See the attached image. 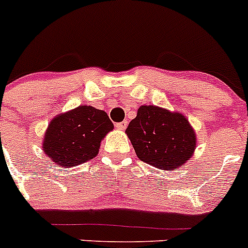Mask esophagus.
<instances>
[{"instance_id":"34e87169","label":"esophagus","mask_w":248,"mask_h":248,"mask_svg":"<svg viewBox=\"0 0 248 248\" xmlns=\"http://www.w3.org/2000/svg\"><path fill=\"white\" fill-rule=\"evenodd\" d=\"M127 124H128V122H127V121H122V122H117V124H115V126H116V128L122 129V131H124V129L127 127Z\"/></svg>"}]
</instances>
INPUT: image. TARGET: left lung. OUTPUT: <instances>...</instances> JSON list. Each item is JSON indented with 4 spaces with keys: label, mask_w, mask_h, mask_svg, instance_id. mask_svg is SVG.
<instances>
[{
    "label": "left lung",
    "mask_w": 248,
    "mask_h": 248,
    "mask_svg": "<svg viewBox=\"0 0 248 248\" xmlns=\"http://www.w3.org/2000/svg\"><path fill=\"white\" fill-rule=\"evenodd\" d=\"M126 133L142 162L162 170L184 166L197 145L193 128L184 115L155 106H141Z\"/></svg>",
    "instance_id": "8db88e82"
}]
</instances>
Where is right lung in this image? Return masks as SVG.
<instances>
[{"label": "right lung", "mask_w": 248, "mask_h": 248, "mask_svg": "<svg viewBox=\"0 0 248 248\" xmlns=\"http://www.w3.org/2000/svg\"><path fill=\"white\" fill-rule=\"evenodd\" d=\"M114 128L106 111L90 106L78 107L50 122L43 150L55 163L74 167L98 154L101 140Z\"/></svg>", "instance_id": "right-lung-1"}]
</instances>
